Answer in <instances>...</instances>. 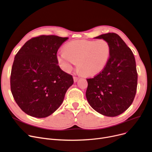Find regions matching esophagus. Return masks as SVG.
Segmentation results:
<instances>
[{
  "label": "esophagus",
  "instance_id": "obj_1",
  "mask_svg": "<svg viewBox=\"0 0 152 152\" xmlns=\"http://www.w3.org/2000/svg\"><path fill=\"white\" fill-rule=\"evenodd\" d=\"M78 77H74V82H77V80H78Z\"/></svg>",
  "mask_w": 152,
  "mask_h": 152
}]
</instances>
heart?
I'll return each instance as SVG.
<instances>
[{
    "instance_id": "obj_1",
    "label": "heart",
    "mask_w": 152,
    "mask_h": 152,
    "mask_svg": "<svg viewBox=\"0 0 152 152\" xmlns=\"http://www.w3.org/2000/svg\"><path fill=\"white\" fill-rule=\"evenodd\" d=\"M111 51L110 43L104 39L72 41L64 50L57 53L61 68L69 72L77 62L78 71L85 76H93L102 72L108 62Z\"/></svg>"
}]
</instances>
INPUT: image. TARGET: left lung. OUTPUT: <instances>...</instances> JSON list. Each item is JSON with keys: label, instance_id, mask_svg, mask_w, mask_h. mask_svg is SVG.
I'll use <instances>...</instances> for the list:
<instances>
[{"label": "left lung", "instance_id": "8db88e82", "mask_svg": "<svg viewBox=\"0 0 152 152\" xmlns=\"http://www.w3.org/2000/svg\"><path fill=\"white\" fill-rule=\"evenodd\" d=\"M96 39L110 43V56L104 69L87 78L86 97L93 109L106 116L123 113L134 99L137 86V72L133 53L114 33L101 34Z\"/></svg>", "mask_w": 152, "mask_h": 152}]
</instances>
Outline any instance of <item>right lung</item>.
Returning a JSON list of instances; mask_svg holds the SVG:
<instances>
[{"label": "right lung", "instance_id": "right-lung-1", "mask_svg": "<svg viewBox=\"0 0 152 152\" xmlns=\"http://www.w3.org/2000/svg\"><path fill=\"white\" fill-rule=\"evenodd\" d=\"M69 38L41 35L25 42L15 55L10 88L20 109L31 116H49L61 106L74 83L56 59L57 50Z\"/></svg>", "mask_w": 152, "mask_h": 152}]
</instances>
